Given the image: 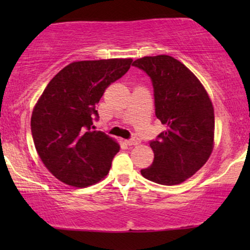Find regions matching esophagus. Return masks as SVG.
<instances>
[{
    "instance_id": "obj_1",
    "label": "esophagus",
    "mask_w": 250,
    "mask_h": 250,
    "mask_svg": "<svg viewBox=\"0 0 250 250\" xmlns=\"http://www.w3.org/2000/svg\"><path fill=\"white\" fill-rule=\"evenodd\" d=\"M127 143L129 146H137V145H140V140L136 139V137H133V139L127 140Z\"/></svg>"
}]
</instances>
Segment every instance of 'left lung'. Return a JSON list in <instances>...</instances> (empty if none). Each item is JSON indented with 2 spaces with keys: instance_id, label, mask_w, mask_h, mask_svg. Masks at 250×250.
Here are the masks:
<instances>
[{
  "instance_id": "left-lung-1",
  "label": "left lung",
  "mask_w": 250,
  "mask_h": 250,
  "mask_svg": "<svg viewBox=\"0 0 250 250\" xmlns=\"http://www.w3.org/2000/svg\"><path fill=\"white\" fill-rule=\"evenodd\" d=\"M150 76L155 114L167 130L150 142L154 161L143 177L175 186L200 170L214 148V107L200 80L169 55L145 56L133 62Z\"/></svg>"
}]
</instances>
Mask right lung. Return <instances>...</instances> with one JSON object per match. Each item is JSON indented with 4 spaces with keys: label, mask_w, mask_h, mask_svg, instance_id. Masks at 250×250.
<instances>
[{
    "label": "right lung",
    "mask_w": 250,
    "mask_h": 250,
    "mask_svg": "<svg viewBox=\"0 0 250 250\" xmlns=\"http://www.w3.org/2000/svg\"><path fill=\"white\" fill-rule=\"evenodd\" d=\"M131 59L77 61L60 70L31 114V134L40 159L57 180L84 188L107 176L120 145L94 130L95 109L109 85L130 68Z\"/></svg>",
    "instance_id": "add662e5"
}]
</instances>
